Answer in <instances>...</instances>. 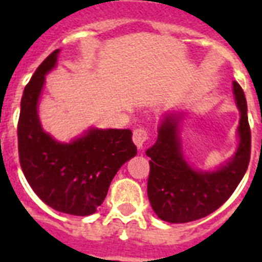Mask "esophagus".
<instances>
[{
    "label": "esophagus",
    "mask_w": 262,
    "mask_h": 262,
    "mask_svg": "<svg viewBox=\"0 0 262 262\" xmlns=\"http://www.w3.org/2000/svg\"><path fill=\"white\" fill-rule=\"evenodd\" d=\"M149 139V129L147 127H137L133 132V141L139 148H143L145 141Z\"/></svg>",
    "instance_id": "obj_1"
}]
</instances>
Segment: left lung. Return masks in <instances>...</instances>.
<instances>
[{"instance_id": "left-lung-1", "label": "left lung", "mask_w": 262, "mask_h": 262, "mask_svg": "<svg viewBox=\"0 0 262 262\" xmlns=\"http://www.w3.org/2000/svg\"><path fill=\"white\" fill-rule=\"evenodd\" d=\"M234 95L241 111V141L230 162L213 172L194 171L185 162L177 136L178 118L167 115L159 127L155 145L149 148L148 199L152 209L168 223H189L205 217L223 205L244 178L250 162L252 133L244 90L234 81Z\"/></svg>"}]
</instances>
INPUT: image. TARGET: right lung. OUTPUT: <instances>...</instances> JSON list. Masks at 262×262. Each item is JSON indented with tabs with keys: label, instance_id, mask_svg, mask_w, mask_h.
I'll list each match as a JSON object with an SVG mask.
<instances>
[{
	"label": "right lung",
	"instance_id": "1",
	"mask_svg": "<svg viewBox=\"0 0 262 262\" xmlns=\"http://www.w3.org/2000/svg\"><path fill=\"white\" fill-rule=\"evenodd\" d=\"M58 51L39 65L23 92L18 160L27 182L43 203L62 213L88 216L104 201L114 175L137 154V148L130 129H91L71 144L58 143L43 132L38 99Z\"/></svg>",
	"mask_w": 262,
	"mask_h": 262
}]
</instances>
